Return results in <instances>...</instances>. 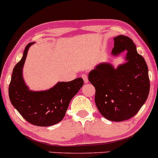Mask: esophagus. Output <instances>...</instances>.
Segmentation results:
<instances>
[{"mask_svg": "<svg viewBox=\"0 0 158 158\" xmlns=\"http://www.w3.org/2000/svg\"><path fill=\"white\" fill-rule=\"evenodd\" d=\"M81 77H82V78L84 79L85 84H86V83H88L89 80H88V76H87V74L84 73V74H82V75H81Z\"/></svg>", "mask_w": 158, "mask_h": 158, "instance_id": "34e87169", "label": "esophagus"}]
</instances>
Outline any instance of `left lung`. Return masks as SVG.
<instances>
[{
  "mask_svg": "<svg viewBox=\"0 0 158 158\" xmlns=\"http://www.w3.org/2000/svg\"><path fill=\"white\" fill-rule=\"evenodd\" d=\"M127 51V62L114 69L110 64H101L89 74L95 89V102L101 114L108 120L122 122L134 117L148 96L150 81L144 58L136 51L128 36L114 38L112 54Z\"/></svg>",
  "mask_w": 158,
  "mask_h": 158,
  "instance_id": "8db88e82",
  "label": "left lung"
}]
</instances>
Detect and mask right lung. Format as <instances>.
<instances>
[{
  "mask_svg": "<svg viewBox=\"0 0 158 158\" xmlns=\"http://www.w3.org/2000/svg\"><path fill=\"white\" fill-rule=\"evenodd\" d=\"M25 47L22 60L14 67L9 86V97L13 107L27 122L40 127L54 125L64 118L69 104L84 84L81 77L60 82L42 92L28 89L22 77V68L30 46Z\"/></svg>",
  "mask_w": 158,
  "mask_h": 158,
  "instance_id": "right-lung-1",
  "label": "right lung"
}]
</instances>
